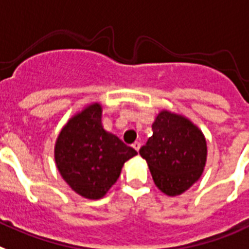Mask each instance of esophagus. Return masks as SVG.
<instances>
[{"label":"esophagus","instance_id":"34e87169","mask_svg":"<svg viewBox=\"0 0 249 249\" xmlns=\"http://www.w3.org/2000/svg\"><path fill=\"white\" fill-rule=\"evenodd\" d=\"M140 146H142V144H140L139 142H134V144H133V148L135 149V150H137V151H139Z\"/></svg>","mask_w":249,"mask_h":249}]
</instances>
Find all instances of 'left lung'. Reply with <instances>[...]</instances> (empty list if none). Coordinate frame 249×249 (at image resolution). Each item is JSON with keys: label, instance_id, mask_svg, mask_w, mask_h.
I'll list each match as a JSON object with an SVG mask.
<instances>
[{"label": "left lung", "instance_id": "obj_1", "mask_svg": "<svg viewBox=\"0 0 249 249\" xmlns=\"http://www.w3.org/2000/svg\"><path fill=\"white\" fill-rule=\"evenodd\" d=\"M151 129L153 137L140 148V155L155 185L166 196H179L202 176L207 159L204 135L188 119L169 111H161Z\"/></svg>", "mask_w": 249, "mask_h": 249}]
</instances>
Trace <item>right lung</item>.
<instances>
[{
    "mask_svg": "<svg viewBox=\"0 0 249 249\" xmlns=\"http://www.w3.org/2000/svg\"><path fill=\"white\" fill-rule=\"evenodd\" d=\"M138 153L104 130L101 107L92 104L70 119L55 146V161L65 181L77 194L99 199L115 184L122 168Z\"/></svg>",
    "mask_w": 249,
    "mask_h": 249,
    "instance_id": "obj_1",
    "label": "right lung"
}]
</instances>
